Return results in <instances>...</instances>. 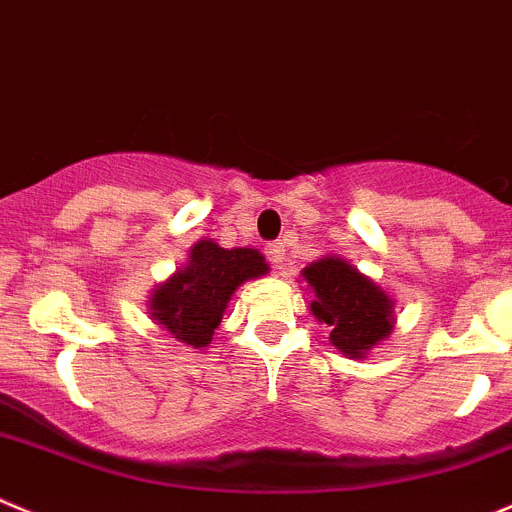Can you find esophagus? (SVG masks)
Masks as SVG:
<instances>
[{"instance_id":"1","label":"esophagus","mask_w":512,"mask_h":512,"mask_svg":"<svg viewBox=\"0 0 512 512\" xmlns=\"http://www.w3.org/2000/svg\"><path fill=\"white\" fill-rule=\"evenodd\" d=\"M266 259L274 266H281V261H284V246L281 243H269L266 246Z\"/></svg>"}]
</instances>
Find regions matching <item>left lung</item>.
I'll return each instance as SVG.
<instances>
[{
    "label": "left lung",
    "mask_w": 512,
    "mask_h": 512,
    "mask_svg": "<svg viewBox=\"0 0 512 512\" xmlns=\"http://www.w3.org/2000/svg\"><path fill=\"white\" fill-rule=\"evenodd\" d=\"M309 284L311 314L332 326L334 347L349 359H359L377 347L394 329V301L382 286L359 274L357 266L339 256H324L301 271Z\"/></svg>",
    "instance_id": "left-lung-1"
}]
</instances>
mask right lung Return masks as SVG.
Masks as SVG:
<instances>
[{
	"mask_svg": "<svg viewBox=\"0 0 512 512\" xmlns=\"http://www.w3.org/2000/svg\"><path fill=\"white\" fill-rule=\"evenodd\" d=\"M264 274L269 264L256 248H221L203 238L191 248L188 264L153 291L150 316L175 342L208 347L233 291Z\"/></svg>",
	"mask_w": 512,
	"mask_h": 512,
	"instance_id": "obj_1",
	"label": "right lung"
}]
</instances>
